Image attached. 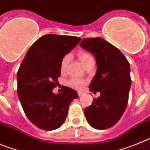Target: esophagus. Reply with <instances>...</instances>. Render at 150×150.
I'll return each instance as SVG.
<instances>
[{"label":"esophagus","mask_w":150,"mask_h":150,"mask_svg":"<svg viewBox=\"0 0 150 150\" xmlns=\"http://www.w3.org/2000/svg\"><path fill=\"white\" fill-rule=\"evenodd\" d=\"M77 93H78V95H79V97H80V96H82V95H83V92H82V91H78Z\"/></svg>","instance_id":"1"}]
</instances>
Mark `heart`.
<instances>
[{
	"label": "heart",
	"instance_id": "obj_1",
	"mask_svg": "<svg viewBox=\"0 0 150 150\" xmlns=\"http://www.w3.org/2000/svg\"><path fill=\"white\" fill-rule=\"evenodd\" d=\"M78 58L85 66H86L87 64L91 62V60H94L91 54L84 51L79 52L78 53ZM71 56L70 54H66L62 58L60 64V69L62 72H64L67 70V67L68 66L69 62L71 61ZM86 84V81L85 79H78V78H71L67 81V85L73 88H75V89H82Z\"/></svg>",
	"mask_w": 150,
	"mask_h": 150
}]
</instances>
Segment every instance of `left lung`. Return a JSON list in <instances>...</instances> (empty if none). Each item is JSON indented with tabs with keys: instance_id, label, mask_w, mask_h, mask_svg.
I'll return each mask as SVG.
<instances>
[{
	"instance_id": "left-lung-1",
	"label": "left lung",
	"mask_w": 150,
	"mask_h": 150,
	"mask_svg": "<svg viewBox=\"0 0 150 150\" xmlns=\"http://www.w3.org/2000/svg\"><path fill=\"white\" fill-rule=\"evenodd\" d=\"M79 45L96 59V75L89 88L100 92L85 108V116L94 128L107 129L117 123L126 109L132 85L129 62L119 49L102 38H85Z\"/></svg>"
}]
</instances>
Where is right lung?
<instances>
[{
    "label": "right lung",
    "instance_id": "obj_1",
    "mask_svg": "<svg viewBox=\"0 0 150 150\" xmlns=\"http://www.w3.org/2000/svg\"><path fill=\"white\" fill-rule=\"evenodd\" d=\"M81 38L74 36L46 34L36 40L27 52L17 73V94L23 110L33 124L52 131L65 121L69 105L78 95L65 86L55 95L52 89L61 75L62 58Z\"/></svg>",
    "mask_w": 150,
    "mask_h": 150
}]
</instances>
